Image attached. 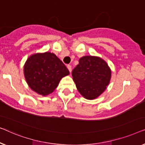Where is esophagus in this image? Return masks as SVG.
<instances>
[{
    "instance_id": "esophagus-1",
    "label": "esophagus",
    "mask_w": 145,
    "mask_h": 145,
    "mask_svg": "<svg viewBox=\"0 0 145 145\" xmlns=\"http://www.w3.org/2000/svg\"><path fill=\"white\" fill-rule=\"evenodd\" d=\"M67 68H68V70L70 71V73L72 72V66H71L70 65H68V66H67Z\"/></svg>"
}]
</instances>
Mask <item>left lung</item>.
Listing matches in <instances>:
<instances>
[{
  "label": "left lung",
  "mask_w": 145,
  "mask_h": 145,
  "mask_svg": "<svg viewBox=\"0 0 145 145\" xmlns=\"http://www.w3.org/2000/svg\"><path fill=\"white\" fill-rule=\"evenodd\" d=\"M77 91L85 99L93 100L106 90L112 72L106 61L99 56H85L72 71Z\"/></svg>",
  "instance_id": "1"
}]
</instances>
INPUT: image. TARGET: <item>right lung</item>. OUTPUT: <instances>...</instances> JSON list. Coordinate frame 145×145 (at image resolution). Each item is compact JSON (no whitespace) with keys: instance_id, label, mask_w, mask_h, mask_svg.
I'll list each match as a JSON object with an SVG mask.
<instances>
[{"instance_id":"obj_1","label":"right lung","mask_w":145,"mask_h":145,"mask_svg":"<svg viewBox=\"0 0 145 145\" xmlns=\"http://www.w3.org/2000/svg\"><path fill=\"white\" fill-rule=\"evenodd\" d=\"M24 73L27 85L39 95L52 93L59 82L70 72L54 53H35L30 56L24 64Z\"/></svg>"}]
</instances>
